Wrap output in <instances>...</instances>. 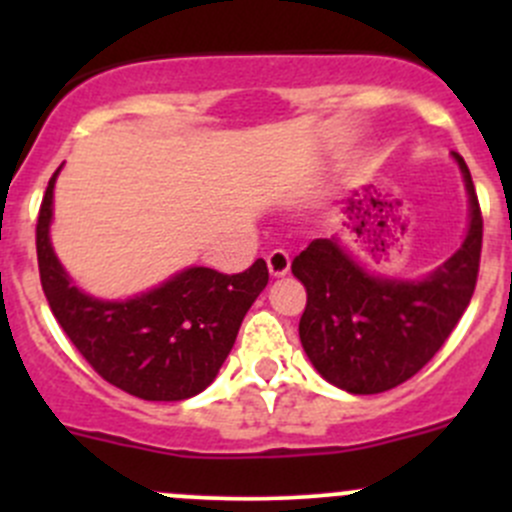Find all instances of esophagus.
Instances as JSON below:
<instances>
[{
    "mask_svg": "<svg viewBox=\"0 0 512 512\" xmlns=\"http://www.w3.org/2000/svg\"><path fill=\"white\" fill-rule=\"evenodd\" d=\"M267 267H270L272 277H282L289 272V252L287 250H272L267 255Z\"/></svg>",
    "mask_w": 512,
    "mask_h": 512,
    "instance_id": "esophagus-1",
    "label": "esophagus"
}]
</instances>
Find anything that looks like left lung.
<instances>
[{
  "label": "left lung",
  "instance_id": "1",
  "mask_svg": "<svg viewBox=\"0 0 512 512\" xmlns=\"http://www.w3.org/2000/svg\"><path fill=\"white\" fill-rule=\"evenodd\" d=\"M471 198L461 250L418 282L374 277L337 240H312L292 260L307 289L299 339L314 369L349 394H381L421 371L471 304L478 282L483 215L471 170L456 153Z\"/></svg>",
  "mask_w": 512,
  "mask_h": 512
}]
</instances>
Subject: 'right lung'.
Returning <instances> with one entry per match:
<instances>
[{"instance_id": "add662e5", "label": "right lung", "mask_w": 512, "mask_h": 512, "mask_svg": "<svg viewBox=\"0 0 512 512\" xmlns=\"http://www.w3.org/2000/svg\"><path fill=\"white\" fill-rule=\"evenodd\" d=\"M49 180L36 220L41 289L56 322L101 379L146 401H183L218 376L247 309L270 280L265 260L240 275L188 267L126 302H101L71 285L49 242Z\"/></svg>"}]
</instances>
